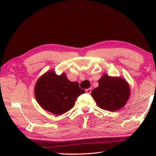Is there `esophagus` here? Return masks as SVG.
<instances>
[{"label":"esophagus","mask_w":156,"mask_h":156,"mask_svg":"<svg viewBox=\"0 0 156 156\" xmlns=\"http://www.w3.org/2000/svg\"><path fill=\"white\" fill-rule=\"evenodd\" d=\"M91 92H92V88H88V89H87V90H86V92H87V93L90 94Z\"/></svg>","instance_id":"esophagus-1"}]
</instances>
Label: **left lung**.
<instances>
[{"label": "left lung", "mask_w": 156, "mask_h": 156, "mask_svg": "<svg viewBox=\"0 0 156 156\" xmlns=\"http://www.w3.org/2000/svg\"><path fill=\"white\" fill-rule=\"evenodd\" d=\"M91 95L101 108L114 112L125 105L130 88L123 78L103 74L99 79L98 87L92 90Z\"/></svg>", "instance_id": "1"}]
</instances>
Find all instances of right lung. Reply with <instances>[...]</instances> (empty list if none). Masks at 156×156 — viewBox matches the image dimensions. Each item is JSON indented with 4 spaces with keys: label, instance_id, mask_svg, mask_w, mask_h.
Returning <instances> with one entry per match:
<instances>
[{
    "label": "right lung",
    "instance_id": "1",
    "mask_svg": "<svg viewBox=\"0 0 156 156\" xmlns=\"http://www.w3.org/2000/svg\"><path fill=\"white\" fill-rule=\"evenodd\" d=\"M85 92L78 82H71L65 74L49 71L38 79L35 86L36 101L41 107L55 115H60L74 107L77 98Z\"/></svg>",
    "mask_w": 156,
    "mask_h": 156
}]
</instances>
